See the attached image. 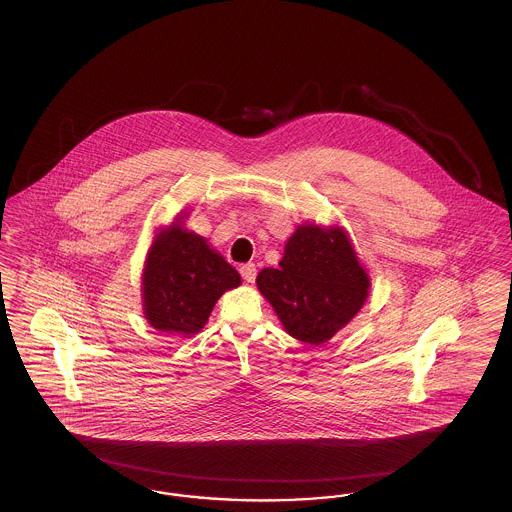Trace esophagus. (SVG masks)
<instances>
[{"label":"esophagus","instance_id":"esophagus-1","mask_svg":"<svg viewBox=\"0 0 512 512\" xmlns=\"http://www.w3.org/2000/svg\"><path fill=\"white\" fill-rule=\"evenodd\" d=\"M240 274H242V278H244L245 282L253 284V282H255V276H257V268H255L253 263H247V265L240 267Z\"/></svg>","mask_w":512,"mask_h":512}]
</instances>
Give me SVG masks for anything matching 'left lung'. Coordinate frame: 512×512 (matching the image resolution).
<instances>
[{"label": "left lung", "instance_id": "1", "mask_svg": "<svg viewBox=\"0 0 512 512\" xmlns=\"http://www.w3.org/2000/svg\"><path fill=\"white\" fill-rule=\"evenodd\" d=\"M257 288L290 336L320 345L361 311L370 278L343 228L301 224L278 268L259 272Z\"/></svg>", "mask_w": 512, "mask_h": 512}]
</instances>
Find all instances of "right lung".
I'll list each match as a JSON object with an SVG mask.
<instances>
[{"instance_id": "add662e5", "label": "right lung", "mask_w": 512, "mask_h": 512, "mask_svg": "<svg viewBox=\"0 0 512 512\" xmlns=\"http://www.w3.org/2000/svg\"><path fill=\"white\" fill-rule=\"evenodd\" d=\"M240 284L238 270L178 220L157 234L147 253L144 315L159 332L190 336L205 326L220 295Z\"/></svg>"}]
</instances>
